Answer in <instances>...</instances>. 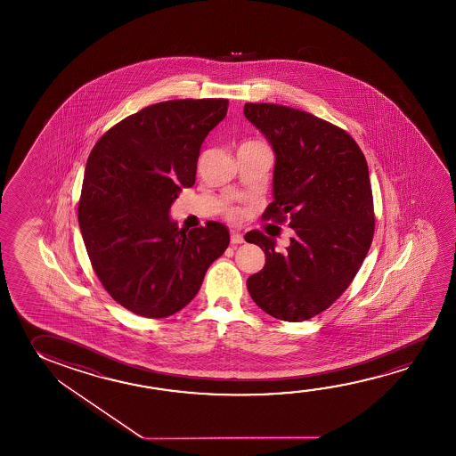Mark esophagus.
Here are the masks:
<instances>
[{"label": "esophagus", "mask_w": 456, "mask_h": 456, "mask_svg": "<svg viewBox=\"0 0 456 456\" xmlns=\"http://www.w3.org/2000/svg\"><path fill=\"white\" fill-rule=\"evenodd\" d=\"M245 239H243V233H240V232L232 231L231 232V243L232 245H240V243H243Z\"/></svg>", "instance_id": "1"}]
</instances>
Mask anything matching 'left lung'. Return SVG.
Instances as JSON below:
<instances>
[{"mask_svg":"<svg viewBox=\"0 0 456 456\" xmlns=\"http://www.w3.org/2000/svg\"><path fill=\"white\" fill-rule=\"evenodd\" d=\"M243 114L275 152L273 202L264 216H288L296 232L284 251L275 239L248 232V243L265 253L248 291L273 318L305 322L342 296L372 243L366 157L350 134L314 114L270 103H245Z\"/></svg>","mask_w":456,"mask_h":456,"instance_id":"8db88e82","label":"left lung"}]
</instances>
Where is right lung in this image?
<instances>
[{
	"mask_svg": "<svg viewBox=\"0 0 456 456\" xmlns=\"http://www.w3.org/2000/svg\"><path fill=\"white\" fill-rule=\"evenodd\" d=\"M227 106L223 98L148 106L90 152L77 209L84 245L106 291L134 314L180 312L229 247L224 224L184 231L170 217L183 187L194 186L202 142Z\"/></svg>",
	"mask_w": 456,
	"mask_h": 456,
	"instance_id": "1",
	"label": "right lung"
}]
</instances>
